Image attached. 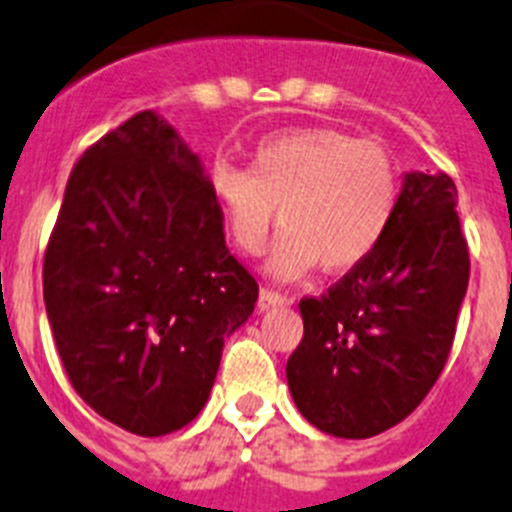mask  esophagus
<instances>
[{"mask_svg":"<svg viewBox=\"0 0 512 512\" xmlns=\"http://www.w3.org/2000/svg\"><path fill=\"white\" fill-rule=\"evenodd\" d=\"M287 302H292V297H289L287 292H279V289H274V287H261V292H259L261 310H266V307H274V305H287Z\"/></svg>","mask_w":512,"mask_h":512,"instance_id":"34e87169","label":"esophagus"}]
</instances>
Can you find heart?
Listing matches in <instances>:
<instances>
[{"label":"heart","mask_w":512,"mask_h":512,"mask_svg":"<svg viewBox=\"0 0 512 512\" xmlns=\"http://www.w3.org/2000/svg\"><path fill=\"white\" fill-rule=\"evenodd\" d=\"M210 194L238 251L259 253L279 205L269 256L274 277H300L315 261L346 271L382 243L400 202L395 158L338 128H295L261 138L251 169L212 164Z\"/></svg>","instance_id":"heart-1"}]
</instances>
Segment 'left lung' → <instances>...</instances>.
<instances>
[{
    "mask_svg": "<svg viewBox=\"0 0 512 512\" xmlns=\"http://www.w3.org/2000/svg\"><path fill=\"white\" fill-rule=\"evenodd\" d=\"M467 284L456 184L408 174L382 243L325 295L300 300L305 333L287 361L300 413L338 438L402 423L449 361Z\"/></svg>",
    "mask_w": 512,
    "mask_h": 512,
    "instance_id": "1",
    "label": "left lung"
}]
</instances>
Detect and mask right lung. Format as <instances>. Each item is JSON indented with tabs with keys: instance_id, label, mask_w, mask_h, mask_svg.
<instances>
[{
	"instance_id": "obj_1",
	"label": "right lung",
	"mask_w": 512,
	"mask_h": 512,
	"mask_svg": "<svg viewBox=\"0 0 512 512\" xmlns=\"http://www.w3.org/2000/svg\"><path fill=\"white\" fill-rule=\"evenodd\" d=\"M43 300L69 382L102 418L166 436L205 408L259 284L225 246L200 158L151 110L71 169Z\"/></svg>"
}]
</instances>
